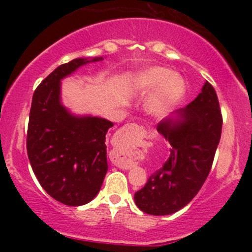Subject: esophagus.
<instances>
[{
    "label": "esophagus",
    "instance_id": "esophagus-1",
    "mask_svg": "<svg viewBox=\"0 0 252 252\" xmlns=\"http://www.w3.org/2000/svg\"><path fill=\"white\" fill-rule=\"evenodd\" d=\"M142 128L138 126L137 124L135 123H130V124H126L122 129H121L120 135L121 136H126V134H130V132H138L142 131ZM112 162H114L115 166H117L118 168L122 169H130L131 168V163L126 160V158L124 155L121 154V153H115L114 156H112Z\"/></svg>",
    "mask_w": 252,
    "mask_h": 252
}]
</instances>
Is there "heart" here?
I'll return each mask as SVG.
<instances>
[{
	"mask_svg": "<svg viewBox=\"0 0 252 252\" xmlns=\"http://www.w3.org/2000/svg\"><path fill=\"white\" fill-rule=\"evenodd\" d=\"M132 88L138 94H150L147 109L152 114L162 115L175 106L186 94V82L180 74L160 66L138 72L132 82Z\"/></svg>",
	"mask_w": 252,
	"mask_h": 252,
	"instance_id": "obj_1",
	"label": "heart"
}]
</instances>
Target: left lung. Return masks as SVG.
Wrapping results in <instances>:
<instances>
[{"label":"left lung","mask_w":252,"mask_h":252,"mask_svg":"<svg viewBox=\"0 0 252 252\" xmlns=\"http://www.w3.org/2000/svg\"><path fill=\"white\" fill-rule=\"evenodd\" d=\"M158 124L170 144L168 160L135 193L144 213L167 216L178 212L198 194L210 174L221 135L222 117L217 94L209 82L186 108Z\"/></svg>","instance_id":"obj_1"}]
</instances>
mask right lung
<instances>
[{
  "mask_svg": "<svg viewBox=\"0 0 252 252\" xmlns=\"http://www.w3.org/2000/svg\"><path fill=\"white\" fill-rule=\"evenodd\" d=\"M103 58L63 63L34 91L27 131V154L34 174L52 198L80 206L98 194L108 172L105 135L114 123L74 116L60 102V80Z\"/></svg>",
  "mask_w": 252,
  "mask_h": 252,
  "instance_id": "right-lung-1",
  "label": "right lung"
}]
</instances>
